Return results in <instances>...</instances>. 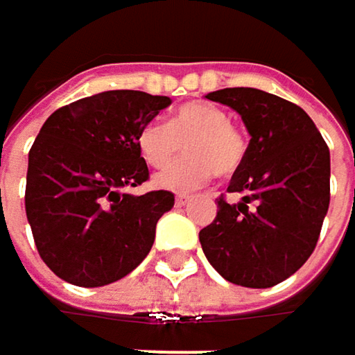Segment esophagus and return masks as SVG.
Instances as JSON below:
<instances>
[{"label":"esophagus","mask_w":355,"mask_h":355,"mask_svg":"<svg viewBox=\"0 0 355 355\" xmlns=\"http://www.w3.org/2000/svg\"><path fill=\"white\" fill-rule=\"evenodd\" d=\"M189 201H191V197H189V195H177V199H175L177 207H182V205H187Z\"/></svg>","instance_id":"obj_1"}]
</instances>
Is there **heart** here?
I'll list each match as a JSON object with an SVG mask.
<instances>
[{"instance_id":"obj_1","label":"heart","mask_w":355,"mask_h":355,"mask_svg":"<svg viewBox=\"0 0 355 355\" xmlns=\"http://www.w3.org/2000/svg\"><path fill=\"white\" fill-rule=\"evenodd\" d=\"M137 146L141 158L152 168L168 166L187 148V158L173 164L156 177L160 189L173 193H191L205 187L214 175L230 178L247 158V139L243 131L230 123L226 110L203 101H191L177 108L171 123L148 121Z\"/></svg>"}]
</instances>
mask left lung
Here are the masks:
<instances>
[{
    "mask_svg": "<svg viewBox=\"0 0 355 355\" xmlns=\"http://www.w3.org/2000/svg\"><path fill=\"white\" fill-rule=\"evenodd\" d=\"M207 101L234 108L250 133L247 158L218 199L216 220L199 232L214 269L230 284L271 288L313 254L331 197L329 148L313 119L257 88H224Z\"/></svg>",
    "mask_w": 355,
    "mask_h": 355,
    "instance_id": "left-lung-1",
    "label": "left lung"
}]
</instances>
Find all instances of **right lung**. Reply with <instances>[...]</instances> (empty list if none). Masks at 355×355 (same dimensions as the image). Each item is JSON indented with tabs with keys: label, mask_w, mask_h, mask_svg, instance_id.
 I'll return each instance as SVG.
<instances>
[{
	"label": "right lung",
	"mask_w": 355,
	"mask_h": 355,
	"mask_svg": "<svg viewBox=\"0 0 355 355\" xmlns=\"http://www.w3.org/2000/svg\"><path fill=\"white\" fill-rule=\"evenodd\" d=\"M168 96L110 90L57 108L28 154L26 218L46 267L98 288L131 273L150 252L171 191L129 195L150 178L137 135Z\"/></svg>",
	"instance_id": "right-lung-1"
}]
</instances>
